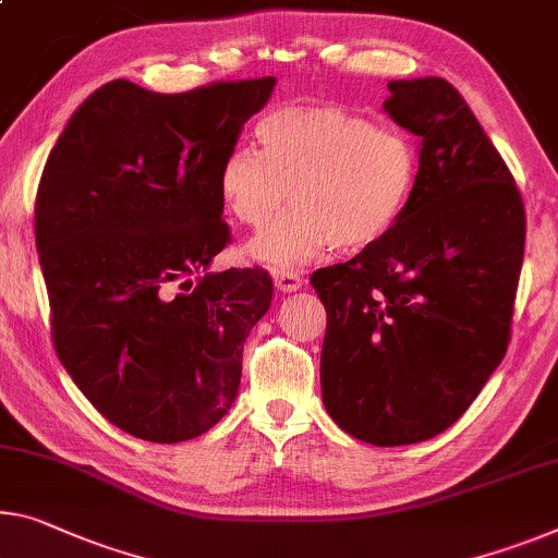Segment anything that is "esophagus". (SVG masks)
<instances>
[{
	"mask_svg": "<svg viewBox=\"0 0 558 558\" xmlns=\"http://www.w3.org/2000/svg\"><path fill=\"white\" fill-rule=\"evenodd\" d=\"M274 287H277L279 291H296V289H302V284H304V279H302V274L299 271H294V269H274Z\"/></svg>",
	"mask_w": 558,
	"mask_h": 558,
	"instance_id": "obj_1",
	"label": "esophagus"
}]
</instances>
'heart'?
<instances>
[{
	"instance_id": "1",
	"label": "heart",
	"mask_w": 558,
	"mask_h": 558,
	"mask_svg": "<svg viewBox=\"0 0 558 558\" xmlns=\"http://www.w3.org/2000/svg\"><path fill=\"white\" fill-rule=\"evenodd\" d=\"M259 149L231 144L217 190L239 225L264 229L294 202L250 256L294 267L337 246L362 252L399 225L418 182V149L407 134L333 107H277L256 122Z\"/></svg>"
}]
</instances>
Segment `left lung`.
<instances>
[{
	"label": "left lung",
	"mask_w": 558,
	"mask_h": 558,
	"mask_svg": "<svg viewBox=\"0 0 558 558\" xmlns=\"http://www.w3.org/2000/svg\"><path fill=\"white\" fill-rule=\"evenodd\" d=\"M387 114L422 136L399 225L312 274L327 308L322 399L354 439L401 447L471 407L511 339L526 211L507 161L441 76L389 82Z\"/></svg>",
	"instance_id": "obj_1"
}]
</instances>
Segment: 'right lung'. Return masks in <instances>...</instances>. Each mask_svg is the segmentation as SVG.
<instances>
[{"mask_svg":"<svg viewBox=\"0 0 558 558\" xmlns=\"http://www.w3.org/2000/svg\"><path fill=\"white\" fill-rule=\"evenodd\" d=\"M277 80L157 94L114 80L74 111L41 171L34 234L59 362L144 441L227 414L271 304L262 267L204 271L231 242L217 169Z\"/></svg>","mask_w":558,"mask_h":558,"instance_id":"right-lung-1","label":"right lung"}]
</instances>
